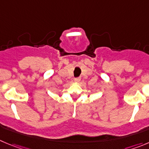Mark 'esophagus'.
<instances>
[{"label": "esophagus", "instance_id": "obj_1", "mask_svg": "<svg viewBox=\"0 0 149 149\" xmlns=\"http://www.w3.org/2000/svg\"><path fill=\"white\" fill-rule=\"evenodd\" d=\"M80 80H81V79H80V78H75L74 79L75 82H79V81H80Z\"/></svg>", "mask_w": 149, "mask_h": 149}]
</instances>
